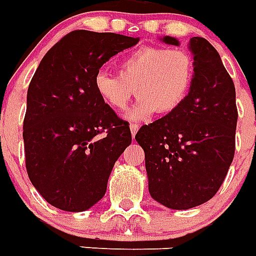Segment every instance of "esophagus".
Instances as JSON below:
<instances>
[{"mask_svg": "<svg viewBox=\"0 0 256 256\" xmlns=\"http://www.w3.org/2000/svg\"><path fill=\"white\" fill-rule=\"evenodd\" d=\"M130 134H132V138H134L136 136V134H138V126H136V124H130Z\"/></svg>", "mask_w": 256, "mask_h": 256, "instance_id": "obj_1", "label": "esophagus"}]
</instances>
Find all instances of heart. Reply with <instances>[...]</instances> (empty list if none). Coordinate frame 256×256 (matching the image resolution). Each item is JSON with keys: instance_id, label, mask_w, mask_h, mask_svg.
<instances>
[{"instance_id": "obj_1", "label": "heart", "mask_w": 256, "mask_h": 256, "mask_svg": "<svg viewBox=\"0 0 256 256\" xmlns=\"http://www.w3.org/2000/svg\"><path fill=\"white\" fill-rule=\"evenodd\" d=\"M118 75L96 74L95 91L104 103L124 111L134 98L140 100L128 118L140 122L154 112L170 114L184 103L193 82L194 66L189 52L181 48L141 47L120 60Z\"/></svg>"}]
</instances>
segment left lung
<instances>
[{
    "mask_svg": "<svg viewBox=\"0 0 256 256\" xmlns=\"http://www.w3.org/2000/svg\"><path fill=\"white\" fill-rule=\"evenodd\" d=\"M161 40L180 44L174 36ZM189 50L194 76L184 103L136 134L145 152L150 197L174 210L216 196L234 158L238 120L234 83L220 54L201 36L190 38Z\"/></svg>",
    "mask_w": 256,
    "mask_h": 256,
    "instance_id": "obj_1",
    "label": "left lung"
}]
</instances>
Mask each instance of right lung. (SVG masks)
Returning a JSON list of instances; mask_svg holds the SVG:
<instances>
[{"mask_svg":"<svg viewBox=\"0 0 256 256\" xmlns=\"http://www.w3.org/2000/svg\"><path fill=\"white\" fill-rule=\"evenodd\" d=\"M138 42L115 32L75 30L40 60L28 90L24 142L28 178L50 205L84 212L106 194L112 168L132 136L126 122L96 94L94 80L110 58Z\"/></svg>","mask_w":256,"mask_h":256,"instance_id":"add662e5","label":"right lung"}]
</instances>
